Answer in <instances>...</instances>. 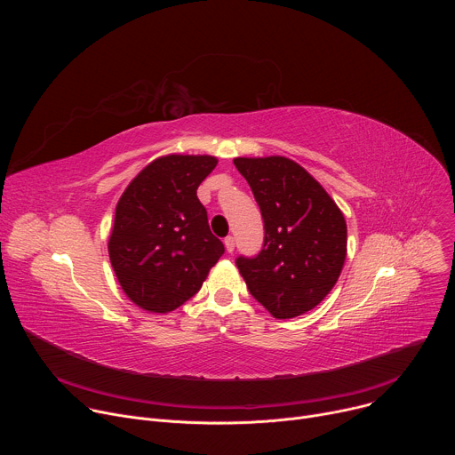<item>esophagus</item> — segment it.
I'll return each instance as SVG.
<instances>
[{
  "mask_svg": "<svg viewBox=\"0 0 455 455\" xmlns=\"http://www.w3.org/2000/svg\"><path fill=\"white\" fill-rule=\"evenodd\" d=\"M225 248H227L228 253L234 251V248H235V239H234L232 235H227V237H225Z\"/></svg>",
  "mask_w": 455,
  "mask_h": 455,
  "instance_id": "esophagus-1",
  "label": "esophagus"
}]
</instances>
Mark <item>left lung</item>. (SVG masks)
Returning <instances> with one entry per match:
<instances>
[{
    "instance_id": "left-lung-1",
    "label": "left lung",
    "mask_w": 455,
    "mask_h": 455,
    "mask_svg": "<svg viewBox=\"0 0 455 455\" xmlns=\"http://www.w3.org/2000/svg\"><path fill=\"white\" fill-rule=\"evenodd\" d=\"M261 209L265 243L235 265L251 297L275 318H293L320 304L346 261V220L323 187L284 156L235 158Z\"/></svg>"
}]
</instances>
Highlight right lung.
I'll return each mask as SVG.
<instances>
[{"instance_id":"obj_1","label":"right lung","mask_w":455,"mask_h":455,"mask_svg":"<svg viewBox=\"0 0 455 455\" xmlns=\"http://www.w3.org/2000/svg\"><path fill=\"white\" fill-rule=\"evenodd\" d=\"M216 164L207 155L162 156L124 190L108 250L122 290L137 306L153 313L180 307L223 255L196 196Z\"/></svg>"}]
</instances>
